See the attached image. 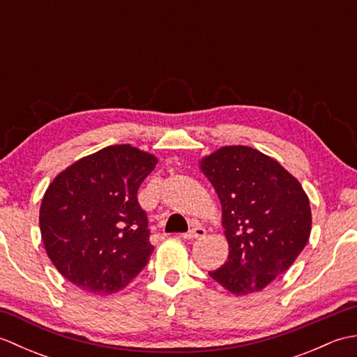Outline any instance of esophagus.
Returning <instances> with one entry per match:
<instances>
[{
  "label": "esophagus",
  "instance_id": "esophagus-1",
  "mask_svg": "<svg viewBox=\"0 0 357 357\" xmlns=\"http://www.w3.org/2000/svg\"><path fill=\"white\" fill-rule=\"evenodd\" d=\"M206 229H204V227H201V225H196V227H193L192 230H188L185 234H184V239H201V238H204L206 236Z\"/></svg>",
  "mask_w": 357,
  "mask_h": 357
}]
</instances>
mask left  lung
<instances>
[{
    "mask_svg": "<svg viewBox=\"0 0 357 357\" xmlns=\"http://www.w3.org/2000/svg\"><path fill=\"white\" fill-rule=\"evenodd\" d=\"M222 207L227 262L208 271L236 296L261 291L291 267L312 231L301 183L276 159L247 146H225L199 161Z\"/></svg>",
    "mask_w": 357,
    "mask_h": 357,
    "instance_id": "left-lung-1",
    "label": "left lung"
}]
</instances>
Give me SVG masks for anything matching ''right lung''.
I'll list each match as a JSON object with an SVG mask.
<instances>
[{
    "instance_id": "right-lung-1",
    "label": "right lung",
    "mask_w": 357,
    "mask_h": 357,
    "mask_svg": "<svg viewBox=\"0 0 357 357\" xmlns=\"http://www.w3.org/2000/svg\"><path fill=\"white\" fill-rule=\"evenodd\" d=\"M158 159L130 144L78 159L47 187L41 239L52 264L82 291L112 294L141 273L153 252L138 188Z\"/></svg>"
}]
</instances>
